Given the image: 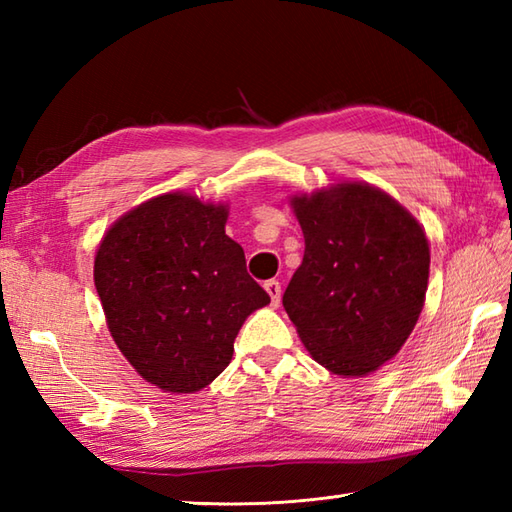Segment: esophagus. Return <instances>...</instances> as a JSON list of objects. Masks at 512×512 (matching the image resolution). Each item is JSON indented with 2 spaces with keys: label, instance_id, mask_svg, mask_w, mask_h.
Wrapping results in <instances>:
<instances>
[{
  "label": "esophagus",
  "instance_id": "34e87169",
  "mask_svg": "<svg viewBox=\"0 0 512 512\" xmlns=\"http://www.w3.org/2000/svg\"><path fill=\"white\" fill-rule=\"evenodd\" d=\"M264 288H266V292L270 295V301H273V306H277L279 299H281V284H279V281L277 279H270V281H266Z\"/></svg>",
  "mask_w": 512,
  "mask_h": 512
}]
</instances>
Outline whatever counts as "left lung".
<instances>
[{
  "label": "left lung",
  "instance_id": "1",
  "mask_svg": "<svg viewBox=\"0 0 512 512\" xmlns=\"http://www.w3.org/2000/svg\"><path fill=\"white\" fill-rule=\"evenodd\" d=\"M306 253L284 308L314 361L365 376L389 361L416 325L429 281L420 224L367 184L295 198Z\"/></svg>",
  "mask_w": 512,
  "mask_h": 512
}]
</instances>
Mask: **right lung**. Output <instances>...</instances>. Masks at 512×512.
I'll return each instance as SVG.
<instances>
[{
	"mask_svg": "<svg viewBox=\"0 0 512 512\" xmlns=\"http://www.w3.org/2000/svg\"><path fill=\"white\" fill-rule=\"evenodd\" d=\"M224 224V206L167 193L123 215L94 259L118 350L147 383L173 394L220 376L248 314L270 303Z\"/></svg>",
	"mask_w": 512,
	"mask_h": 512,
	"instance_id": "1",
	"label": "right lung"
}]
</instances>
